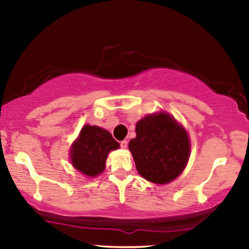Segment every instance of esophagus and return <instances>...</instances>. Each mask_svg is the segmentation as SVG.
Returning <instances> with one entry per match:
<instances>
[{"instance_id": "1", "label": "esophagus", "mask_w": 249, "mask_h": 249, "mask_svg": "<svg viewBox=\"0 0 249 249\" xmlns=\"http://www.w3.org/2000/svg\"><path fill=\"white\" fill-rule=\"evenodd\" d=\"M127 146H128V142H125V141H122V142H120V147L121 148H127Z\"/></svg>"}]
</instances>
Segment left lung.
Segmentation results:
<instances>
[{
    "label": "left lung",
    "instance_id": "obj_1",
    "mask_svg": "<svg viewBox=\"0 0 249 249\" xmlns=\"http://www.w3.org/2000/svg\"><path fill=\"white\" fill-rule=\"evenodd\" d=\"M136 168L155 183H168L183 171L189 159V139L171 115H147L136 124V137L129 142Z\"/></svg>",
    "mask_w": 249,
    "mask_h": 249
}]
</instances>
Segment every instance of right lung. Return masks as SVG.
<instances>
[{
  "label": "right lung",
  "instance_id": "1",
  "mask_svg": "<svg viewBox=\"0 0 249 249\" xmlns=\"http://www.w3.org/2000/svg\"><path fill=\"white\" fill-rule=\"evenodd\" d=\"M119 148V142L110 132L96 125H85L71 151L74 168L88 177L102 173L110 151Z\"/></svg>",
  "mask_w": 249,
  "mask_h": 249
}]
</instances>
